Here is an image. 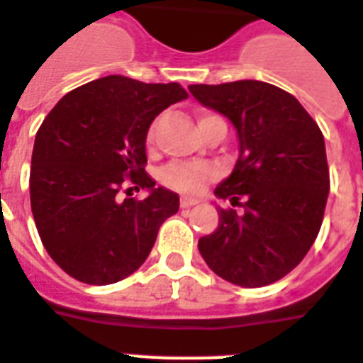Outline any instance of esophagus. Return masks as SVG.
I'll return each mask as SVG.
<instances>
[{"label":"esophagus","instance_id":"1","mask_svg":"<svg viewBox=\"0 0 363 363\" xmlns=\"http://www.w3.org/2000/svg\"><path fill=\"white\" fill-rule=\"evenodd\" d=\"M196 203H198V200H194V198H181V208L182 209L192 208V206H196Z\"/></svg>","mask_w":363,"mask_h":363}]
</instances>
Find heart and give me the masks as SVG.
<instances>
[{
	"label": "heart",
	"instance_id": "b5f03b06",
	"mask_svg": "<svg viewBox=\"0 0 363 363\" xmlns=\"http://www.w3.org/2000/svg\"><path fill=\"white\" fill-rule=\"evenodd\" d=\"M211 119H217V115L203 113L198 119V125L202 127L203 123ZM155 133H157V123H154L150 130H147V144L155 140ZM163 182L169 189L179 190V192H186V194H194L208 184L209 181L216 179V169L209 165H192V163H179V165H171L163 171L161 174Z\"/></svg>",
	"mask_w": 363,
	"mask_h": 363
}]
</instances>
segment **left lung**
<instances>
[{"label":"left lung","instance_id":"left-lung-1","mask_svg":"<svg viewBox=\"0 0 363 363\" xmlns=\"http://www.w3.org/2000/svg\"><path fill=\"white\" fill-rule=\"evenodd\" d=\"M189 90L235 125L240 146L233 173L216 189L233 208H219L200 254L233 284L275 283L304 259L321 229L329 196L323 134L292 94L262 80Z\"/></svg>","mask_w":363,"mask_h":363}]
</instances>
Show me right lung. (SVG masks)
Segmentation results:
<instances>
[{"label":"right lung","instance_id":"obj_1","mask_svg":"<svg viewBox=\"0 0 363 363\" xmlns=\"http://www.w3.org/2000/svg\"><path fill=\"white\" fill-rule=\"evenodd\" d=\"M186 98L177 82L109 74L74 88L48 113L32 152L30 206L44 248L67 275L101 286L146 262L163 221L179 211V194L155 186L144 169L147 128ZM140 188L150 194L130 199Z\"/></svg>","mask_w":363,"mask_h":363}]
</instances>
